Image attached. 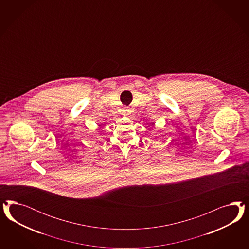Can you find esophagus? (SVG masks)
<instances>
[{
	"label": "esophagus",
	"mask_w": 249,
	"mask_h": 249,
	"mask_svg": "<svg viewBox=\"0 0 249 249\" xmlns=\"http://www.w3.org/2000/svg\"><path fill=\"white\" fill-rule=\"evenodd\" d=\"M128 107H125V108H124V111H128Z\"/></svg>",
	"instance_id": "obj_1"
}]
</instances>
